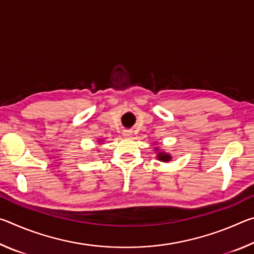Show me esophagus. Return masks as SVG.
Listing matches in <instances>:
<instances>
[{
    "instance_id": "obj_1",
    "label": "esophagus",
    "mask_w": 254,
    "mask_h": 254,
    "mask_svg": "<svg viewBox=\"0 0 254 254\" xmlns=\"http://www.w3.org/2000/svg\"><path fill=\"white\" fill-rule=\"evenodd\" d=\"M123 135L126 136V137H131V136H132V131H130V130H124Z\"/></svg>"
}]
</instances>
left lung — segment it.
<instances>
[{
	"instance_id": "1",
	"label": "left lung",
	"mask_w": 254,
	"mask_h": 254,
	"mask_svg": "<svg viewBox=\"0 0 254 254\" xmlns=\"http://www.w3.org/2000/svg\"><path fill=\"white\" fill-rule=\"evenodd\" d=\"M158 158H159V160H161V161H169L170 159H171V157L169 156V154L168 153H165V152L159 153Z\"/></svg>"
}]
</instances>
